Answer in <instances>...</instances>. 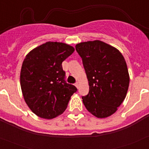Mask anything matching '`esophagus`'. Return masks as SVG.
<instances>
[{
  "label": "esophagus",
  "instance_id": "34e87169",
  "mask_svg": "<svg viewBox=\"0 0 149 149\" xmlns=\"http://www.w3.org/2000/svg\"><path fill=\"white\" fill-rule=\"evenodd\" d=\"M75 86L77 88V89H78V88H79V83L78 82L76 83V84H75Z\"/></svg>",
  "mask_w": 149,
  "mask_h": 149
}]
</instances>
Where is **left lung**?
Segmentation results:
<instances>
[{"label": "left lung", "mask_w": 149, "mask_h": 149, "mask_svg": "<svg viewBox=\"0 0 149 149\" xmlns=\"http://www.w3.org/2000/svg\"><path fill=\"white\" fill-rule=\"evenodd\" d=\"M89 91L83 96L86 110L103 119L115 113L126 97L130 77L123 55L113 46L100 40L78 43Z\"/></svg>", "instance_id": "1"}]
</instances>
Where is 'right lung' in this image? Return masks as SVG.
Wrapping results in <instances>:
<instances>
[{"label": "right lung", "mask_w": 149, "mask_h": 149, "mask_svg": "<svg viewBox=\"0 0 149 149\" xmlns=\"http://www.w3.org/2000/svg\"><path fill=\"white\" fill-rule=\"evenodd\" d=\"M74 51V47L65 43L47 42L26 55L21 69V88L26 104L37 116L51 119L60 116L77 91L65 81L62 66Z\"/></svg>", "instance_id": "add662e5"}]
</instances>
